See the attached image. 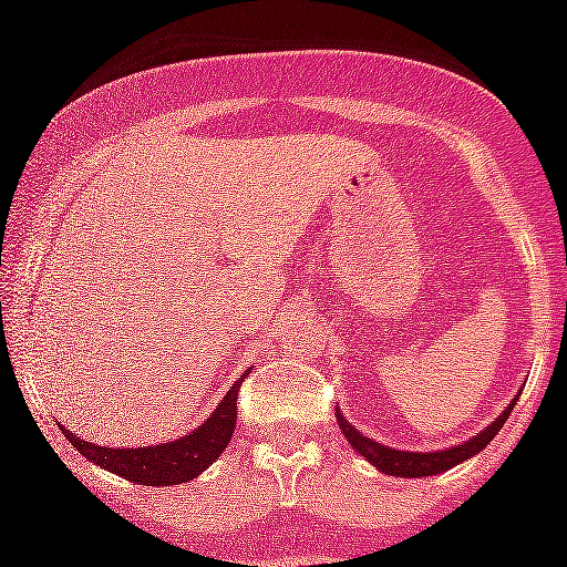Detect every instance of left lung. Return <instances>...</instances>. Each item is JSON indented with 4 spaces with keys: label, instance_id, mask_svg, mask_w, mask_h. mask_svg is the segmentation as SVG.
<instances>
[{
    "label": "left lung",
    "instance_id": "1",
    "mask_svg": "<svg viewBox=\"0 0 567 567\" xmlns=\"http://www.w3.org/2000/svg\"><path fill=\"white\" fill-rule=\"evenodd\" d=\"M512 409H515V403L506 405L501 417H497L492 426H485L483 432H476L474 439L465 441V444H458V447L441 450V453H405V450H391L385 447V444H377L373 439H364L362 432L353 430V426L344 421V414H338V423H341V432H344L347 441L353 444V450H359V453H362L368 462H373L382 474L432 476V474H441V471H447V467L458 465V462H465V458H471L483 447H488V441L501 432V426L506 423Z\"/></svg>",
    "mask_w": 567,
    "mask_h": 567
}]
</instances>
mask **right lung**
<instances>
[{"label":"right lung","mask_w":567,"mask_h":567,"mask_svg":"<svg viewBox=\"0 0 567 567\" xmlns=\"http://www.w3.org/2000/svg\"><path fill=\"white\" fill-rule=\"evenodd\" d=\"M247 377V373H244ZM244 377L229 388V394L223 396L220 405L214 409L212 417L196 426L190 435H182L167 444H155V447H135V450H114V447H96L91 441L75 439L73 432H66V439L75 450H82L84 458H91L105 471H114L123 480L141 485H179L203 474L205 467L212 465L214 458L220 456L226 444L231 441L235 421H238V391Z\"/></svg>","instance_id":"right-lung-1"}]
</instances>
